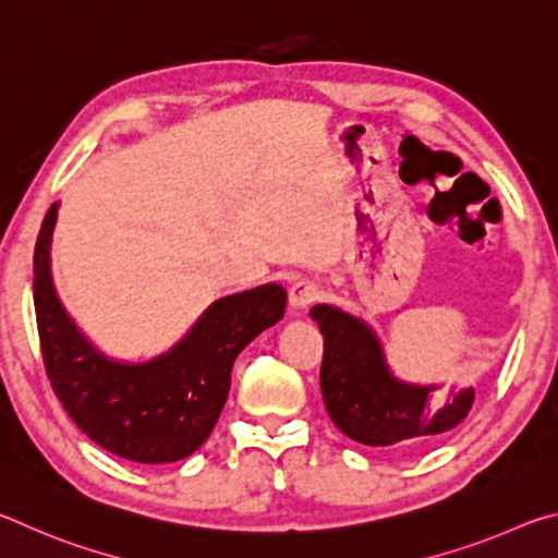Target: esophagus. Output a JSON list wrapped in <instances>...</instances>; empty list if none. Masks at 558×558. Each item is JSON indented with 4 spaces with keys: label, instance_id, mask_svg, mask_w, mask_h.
Listing matches in <instances>:
<instances>
[{
    "label": "esophagus",
    "instance_id": "34e87169",
    "mask_svg": "<svg viewBox=\"0 0 558 558\" xmlns=\"http://www.w3.org/2000/svg\"><path fill=\"white\" fill-rule=\"evenodd\" d=\"M319 295H323V288L317 286L315 280H298V282H292V288H290V305L295 307V310H302V307H307L310 302H315Z\"/></svg>",
    "mask_w": 558,
    "mask_h": 558
}]
</instances>
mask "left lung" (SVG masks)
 I'll list each match as a JSON object with an SVG mask.
<instances>
[{"label":"left lung","mask_w":558,"mask_h":558,"mask_svg":"<svg viewBox=\"0 0 558 558\" xmlns=\"http://www.w3.org/2000/svg\"><path fill=\"white\" fill-rule=\"evenodd\" d=\"M325 335L319 386L335 426L362 446L423 450L448 436L472 409V389L442 399L436 386L391 376L369 325L335 305H315Z\"/></svg>","instance_id":"left-lung-1"}]
</instances>
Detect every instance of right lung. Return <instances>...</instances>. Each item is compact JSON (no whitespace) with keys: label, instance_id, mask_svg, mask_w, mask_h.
I'll list each match as a JSON object with an SVG mask.
<instances>
[{"label":"right lung","instance_id":"add662e5","mask_svg":"<svg viewBox=\"0 0 558 558\" xmlns=\"http://www.w3.org/2000/svg\"><path fill=\"white\" fill-rule=\"evenodd\" d=\"M59 204L46 211L34 251V307L46 376L75 426L102 450L159 465L189 458L211 436L241 349L286 313L276 282L216 300L172 352L122 364L88 344L65 315L51 280V233Z\"/></svg>","mask_w":558,"mask_h":558}]
</instances>
